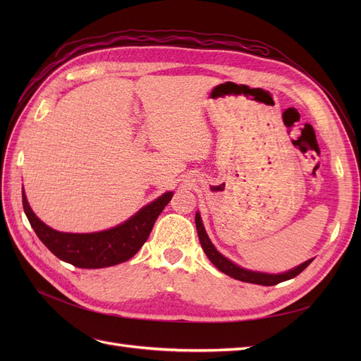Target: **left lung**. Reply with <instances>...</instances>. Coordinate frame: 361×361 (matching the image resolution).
I'll use <instances>...</instances> for the list:
<instances>
[{"mask_svg":"<svg viewBox=\"0 0 361 361\" xmlns=\"http://www.w3.org/2000/svg\"><path fill=\"white\" fill-rule=\"evenodd\" d=\"M195 227H197V233H199V239L202 248L204 251V255L207 256L212 264L220 269L224 274L233 277L235 280H241L245 283H253V285H262V286H274L277 283L290 280L293 277H297L300 272H302L305 268H307L313 259L305 260L304 264L295 267L286 272H280V274H269V272H260V271H253V269H247L236 265L235 262H232L231 259H227L226 256H223L220 251L215 248V245L211 243L209 236H207L204 226L202 221L200 212H195Z\"/></svg>","mask_w":361,"mask_h":361,"instance_id":"obj_1","label":"left lung"}]
</instances>
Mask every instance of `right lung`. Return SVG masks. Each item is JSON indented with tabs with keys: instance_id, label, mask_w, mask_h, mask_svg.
I'll list each match as a JSON object with an SVG mask.
<instances>
[{
	"instance_id": "add662e5",
	"label": "right lung",
	"mask_w": 361,
	"mask_h": 361,
	"mask_svg": "<svg viewBox=\"0 0 361 361\" xmlns=\"http://www.w3.org/2000/svg\"><path fill=\"white\" fill-rule=\"evenodd\" d=\"M167 191L143 206L122 224L93 233H66L54 231L32 212L25 191H23L24 212L40 241L60 260L78 268H105L129 260L143 247L158 215L171 200Z\"/></svg>"
}]
</instances>
